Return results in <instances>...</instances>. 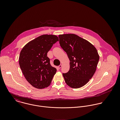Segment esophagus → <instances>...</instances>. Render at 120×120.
<instances>
[{
	"label": "esophagus",
	"mask_w": 120,
	"mask_h": 120,
	"mask_svg": "<svg viewBox=\"0 0 120 120\" xmlns=\"http://www.w3.org/2000/svg\"><path fill=\"white\" fill-rule=\"evenodd\" d=\"M61 67H62V65H59V66L58 67V68L60 69L61 68Z\"/></svg>",
	"instance_id": "1"
}]
</instances>
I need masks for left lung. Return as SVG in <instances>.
Masks as SVG:
<instances>
[{
  "label": "left lung",
  "mask_w": 120,
  "mask_h": 120,
  "mask_svg": "<svg viewBox=\"0 0 120 120\" xmlns=\"http://www.w3.org/2000/svg\"><path fill=\"white\" fill-rule=\"evenodd\" d=\"M59 42L68 54V71L62 73L66 84L72 88L86 84L94 74L99 60L95 47L88 41L73 34H60Z\"/></svg>",
  "instance_id": "8db88e82"
}]
</instances>
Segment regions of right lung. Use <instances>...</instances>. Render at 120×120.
<instances>
[{
    "mask_svg": "<svg viewBox=\"0 0 120 120\" xmlns=\"http://www.w3.org/2000/svg\"><path fill=\"white\" fill-rule=\"evenodd\" d=\"M57 41L56 35L43 34L28 42L20 52V68L26 79L36 88L49 86L56 73L57 70L50 65L47 53Z\"/></svg>",
    "mask_w": 120,
    "mask_h": 120,
    "instance_id": "right-lung-1",
    "label": "right lung"
}]
</instances>
